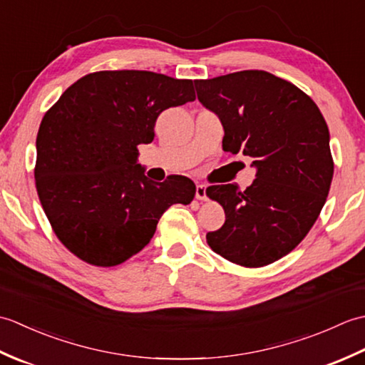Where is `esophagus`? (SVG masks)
Masks as SVG:
<instances>
[{
  "label": "esophagus",
  "instance_id": "obj_1",
  "mask_svg": "<svg viewBox=\"0 0 365 365\" xmlns=\"http://www.w3.org/2000/svg\"><path fill=\"white\" fill-rule=\"evenodd\" d=\"M196 199L207 200V187H205V185H197V187H196Z\"/></svg>",
  "mask_w": 365,
  "mask_h": 365
}]
</instances>
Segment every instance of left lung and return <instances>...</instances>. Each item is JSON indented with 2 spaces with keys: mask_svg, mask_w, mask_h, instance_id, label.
<instances>
[{
  "mask_svg": "<svg viewBox=\"0 0 365 365\" xmlns=\"http://www.w3.org/2000/svg\"><path fill=\"white\" fill-rule=\"evenodd\" d=\"M195 84L199 102L222 123V149L251 157L257 169L245 191L232 183L207 188L226 213L207 243L237 265H269L301 243L327 202L334 174L327 122L311 97L265 71Z\"/></svg>",
  "mask_w": 365,
  "mask_h": 365,
  "instance_id": "1",
  "label": "left lung"
}]
</instances>
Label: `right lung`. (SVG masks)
Wrapping results in <instances>:
<instances>
[{
  "mask_svg": "<svg viewBox=\"0 0 365 365\" xmlns=\"http://www.w3.org/2000/svg\"><path fill=\"white\" fill-rule=\"evenodd\" d=\"M195 98L192 80L102 71L73 83L45 113L36 188L54 234L76 257L119 265L150 242L170 205L191 202L196 185L185 175L149 180L138 145L153 141L160 113Z\"/></svg>",
  "mask_w": 365,
  "mask_h": 365,
  "instance_id": "1",
  "label": "right lung"
}]
</instances>
